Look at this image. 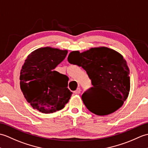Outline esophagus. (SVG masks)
Segmentation results:
<instances>
[{
  "label": "esophagus",
  "mask_w": 148,
  "mask_h": 148,
  "mask_svg": "<svg viewBox=\"0 0 148 148\" xmlns=\"http://www.w3.org/2000/svg\"><path fill=\"white\" fill-rule=\"evenodd\" d=\"M80 92H81L80 88V87H78V88H77V90L74 91V93L76 94H78L80 93Z\"/></svg>",
  "instance_id": "esophagus-1"
}]
</instances>
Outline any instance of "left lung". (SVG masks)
<instances>
[{
    "mask_svg": "<svg viewBox=\"0 0 148 148\" xmlns=\"http://www.w3.org/2000/svg\"><path fill=\"white\" fill-rule=\"evenodd\" d=\"M70 63L82 66L86 71L93 85L82 96L84 104L90 112L104 116L112 113L122 106L130 91L129 69L120 53L106 47L91 48L80 52L72 51L68 55ZM96 89L108 93L104 100L94 93Z\"/></svg>",
    "mask_w": 148,
    "mask_h": 148,
    "instance_id": "1",
    "label": "left lung"
}]
</instances>
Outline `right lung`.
I'll use <instances>...</instances> for the list:
<instances>
[{
    "label": "right lung",
    "instance_id": "obj_1",
    "mask_svg": "<svg viewBox=\"0 0 148 148\" xmlns=\"http://www.w3.org/2000/svg\"><path fill=\"white\" fill-rule=\"evenodd\" d=\"M67 50L41 47L28 56L20 72V88L34 109L43 113L61 110L72 94L67 88L68 77L55 71Z\"/></svg>",
    "mask_w": 148,
    "mask_h": 148
}]
</instances>
